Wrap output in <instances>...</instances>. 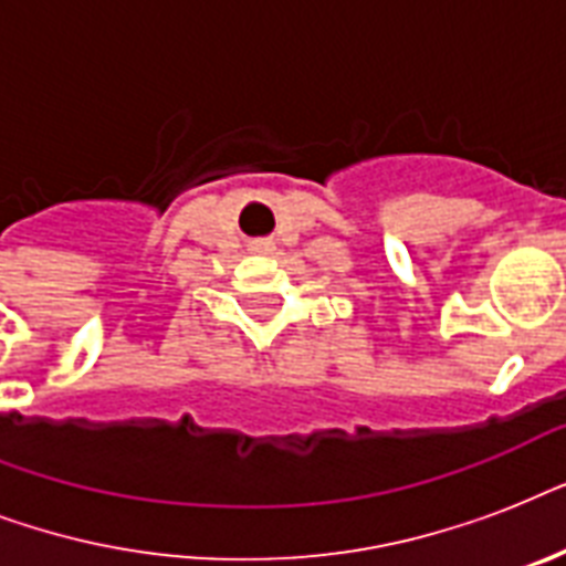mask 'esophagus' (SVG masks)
Here are the masks:
<instances>
[{
    "label": "esophagus",
    "instance_id": "esophagus-1",
    "mask_svg": "<svg viewBox=\"0 0 566 566\" xmlns=\"http://www.w3.org/2000/svg\"><path fill=\"white\" fill-rule=\"evenodd\" d=\"M252 249H258V252H270V249H273V243H270V240H255V247Z\"/></svg>",
    "mask_w": 566,
    "mask_h": 566
}]
</instances>
